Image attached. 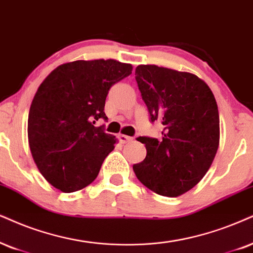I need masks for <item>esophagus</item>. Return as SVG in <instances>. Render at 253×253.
<instances>
[{
    "label": "esophagus",
    "mask_w": 253,
    "mask_h": 253,
    "mask_svg": "<svg viewBox=\"0 0 253 253\" xmlns=\"http://www.w3.org/2000/svg\"><path fill=\"white\" fill-rule=\"evenodd\" d=\"M118 137H119V141L121 143H127V142H129L130 140H132V137L125 135V134H119V135H118Z\"/></svg>",
    "instance_id": "esophagus-1"
}]
</instances>
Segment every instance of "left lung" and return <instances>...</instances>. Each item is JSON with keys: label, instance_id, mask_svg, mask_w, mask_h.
I'll return each mask as SVG.
<instances>
[{"label": "left lung", "instance_id": "left-lung-1", "mask_svg": "<svg viewBox=\"0 0 253 253\" xmlns=\"http://www.w3.org/2000/svg\"><path fill=\"white\" fill-rule=\"evenodd\" d=\"M135 79L150 120L164 125V136L137 137L147 155L133 170L148 189L177 197L202 180L215 159L219 146L216 99L207 83L189 72L139 65Z\"/></svg>", "mask_w": 253, "mask_h": 253}]
</instances>
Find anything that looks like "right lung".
I'll list each match as a JSON object with an SVG mask.
<instances>
[{
	"label": "right lung",
	"instance_id": "right-lung-1",
	"mask_svg": "<svg viewBox=\"0 0 253 253\" xmlns=\"http://www.w3.org/2000/svg\"><path fill=\"white\" fill-rule=\"evenodd\" d=\"M116 59L75 60L56 68L38 87L28 119V139L38 170L63 193L87 187L118 139L95 127L112 85L132 73Z\"/></svg>",
	"mask_w": 253,
	"mask_h": 253
}]
</instances>
